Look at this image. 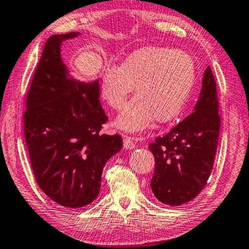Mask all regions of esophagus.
Instances as JSON below:
<instances>
[{"label": "esophagus", "mask_w": 249, "mask_h": 249, "mask_svg": "<svg viewBox=\"0 0 249 249\" xmlns=\"http://www.w3.org/2000/svg\"><path fill=\"white\" fill-rule=\"evenodd\" d=\"M136 146V140L132 137H124V147L127 150H132Z\"/></svg>", "instance_id": "obj_1"}]
</instances>
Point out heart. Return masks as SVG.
I'll return each instance as SVG.
<instances>
[{
	"label": "heart",
	"instance_id": "1",
	"mask_svg": "<svg viewBox=\"0 0 249 249\" xmlns=\"http://www.w3.org/2000/svg\"><path fill=\"white\" fill-rule=\"evenodd\" d=\"M197 70L189 54L167 47H144L120 67L108 64L102 78V97L120 110L136 85V97L116 121L128 131H141L154 119L165 124L179 115L193 91Z\"/></svg>",
	"mask_w": 249,
	"mask_h": 249
}]
</instances>
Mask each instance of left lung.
Instances as JSON below:
<instances>
[{
  "instance_id": "left-lung-1",
  "label": "left lung",
  "mask_w": 249,
  "mask_h": 249,
  "mask_svg": "<svg viewBox=\"0 0 249 249\" xmlns=\"http://www.w3.org/2000/svg\"><path fill=\"white\" fill-rule=\"evenodd\" d=\"M220 125L216 83L208 67L194 112L149 145L155 158L151 188L160 202L181 206L201 193L215 160Z\"/></svg>"
}]
</instances>
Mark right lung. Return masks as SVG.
Here are the masks:
<instances>
[{
    "label": "right lung",
    "instance_id": "obj_1",
    "mask_svg": "<svg viewBox=\"0 0 249 249\" xmlns=\"http://www.w3.org/2000/svg\"><path fill=\"white\" fill-rule=\"evenodd\" d=\"M77 35L48 38L24 112L25 141L37 184L68 208L84 207L97 198L105 165L122 147L119 134L100 133L108 117L98 99V81L74 80L61 59V43Z\"/></svg>",
    "mask_w": 249,
    "mask_h": 249
}]
</instances>
